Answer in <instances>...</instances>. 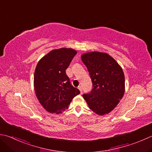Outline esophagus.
Instances as JSON below:
<instances>
[{"label": "esophagus", "instance_id": "obj_1", "mask_svg": "<svg viewBox=\"0 0 152 152\" xmlns=\"http://www.w3.org/2000/svg\"><path fill=\"white\" fill-rule=\"evenodd\" d=\"M78 88L79 89V90L80 91V92H81V93H82V86H79L78 87Z\"/></svg>", "mask_w": 152, "mask_h": 152}]
</instances>
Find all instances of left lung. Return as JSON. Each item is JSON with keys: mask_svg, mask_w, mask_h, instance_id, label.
I'll list each match as a JSON object with an SVG mask.
<instances>
[{"mask_svg": "<svg viewBox=\"0 0 152 152\" xmlns=\"http://www.w3.org/2000/svg\"><path fill=\"white\" fill-rule=\"evenodd\" d=\"M90 74L93 89L83 94L90 109L99 115L107 114L123 98L124 74L121 66L106 53L90 52L81 56Z\"/></svg>", "mask_w": 152, "mask_h": 152, "instance_id": "obj_1", "label": "left lung"}]
</instances>
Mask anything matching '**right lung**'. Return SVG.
I'll list each match as a JSON object with an SVG mask.
<instances>
[{"label":"right lung","instance_id":"right-lung-1","mask_svg":"<svg viewBox=\"0 0 152 152\" xmlns=\"http://www.w3.org/2000/svg\"><path fill=\"white\" fill-rule=\"evenodd\" d=\"M76 50L71 48L55 49L45 55L35 68L34 90L37 99L50 113L59 114L68 108L80 91L70 84L66 74Z\"/></svg>","mask_w":152,"mask_h":152}]
</instances>
